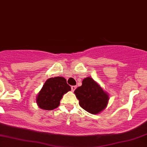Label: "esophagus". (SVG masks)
<instances>
[{"label":"esophagus","instance_id":"1","mask_svg":"<svg viewBox=\"0 0 147 147\" xmlns=\"http://www.w3.org/2000/svg\"><path fill=\"white\" fill-rule=\"evenodd\" d=\"M76 89V86H71V90L73 91V92H74V90H75Z\"/></svg>","mask_w":147,"mask_h":147}]
</instances>
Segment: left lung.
Masks as SVG:
<instances>
[{
  "instance_id": "left-lung-1",
  "label": "left lung",
  "mask_w": 147,
  "mask_h": 147,
  "mask_svg": "<svg viewBox=\"0 0 147 147\" xmlns=\"http://www.w3.org/2000/svg\"><path fill=\"white\" fill-rule=\"evenodd\" d=\"M74 94L80 107L92 114H98L105 110L109 99L108 93L91 77L84 78L82 86L75 90Z\"/></svg>"
}]
</instances>
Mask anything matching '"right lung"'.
I'll return each mask as SVG.
<instances>
[{"mask_svg": "<svg viewBox=\"0 0 147 147\" xmlns=\"http://www.w3.org/2000/svg\"><path fill=\"white\" fill-rule=\"evenodd\" d=\"M71 90L64 77L48 78L38 93L36 103L42 109L53 110L59 107L63 95Z\"/></svg>", "mask_w": 147, "mask_h": 147, "instance_id": "obj_1", "label": "right lung"}]
</instances>
